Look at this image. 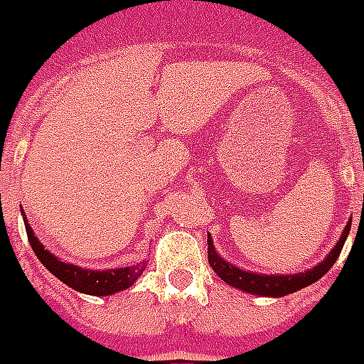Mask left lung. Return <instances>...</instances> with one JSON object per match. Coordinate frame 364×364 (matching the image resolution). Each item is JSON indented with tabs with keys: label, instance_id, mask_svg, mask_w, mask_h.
Segmentation results:
<instances>
[{
	"label": "left lung",
	"instance_id": "8db88e82",
	"mask_svg": "<svg viewBox=\"0 0 364 364\" xmlns=\"http://www.w3.org/2000/svg\"><path fill=\"white\" fill-rule=\"evenodd\" d=\"M351 228V220L346 224L343 234H341L340 242L336 244V247L330 251V255L318 263L315 269L305 270L299 274H255V272H245V270L237 269L234 264L226 263L224 259L217 255V251L213 247L211 237H207L209 247H207V255H209V264L211 269L220 276V280L226 284H230L234 288L244 289L247 294H255V296L263 297H282L288 294H294L297 289L305 288L309 284H315L321 276H324L328 270L332 269V264L338 261V257L341 253V247L346 244V237Z\"/></svg>",
	"mask_w": 364,
	"mask_h": 364
}]
</instances>
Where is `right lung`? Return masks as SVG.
Segmentation results:
<instances>
[{
  "label": "right lung",
  "mask_w": 364,
  "mask_h": 364,
  "mask_svg": "<svg viewBox=\"0 0 364 364\" xmlns=\"http://www.w3.org/2000/svg\"><path fill=\"white\" fill-rule=\"evenodd\" d=\"M24 217V213H23ZM24 228H26V236L32 245V250L40 259V263L57 276L61 282L70 286L76 291L82 294H90V296H111L117 294L120 289L130 288L138 276L146 270V261L136 267H124V269H114V270H86L76 267V264H68L65 261H59L55 255H51L48 250H43V245L38 242V237L34 236V232L30 228V224L26 223L24 217Z\"/></svg>",
  "instance_id": "add662e5"
}]
</instances>
